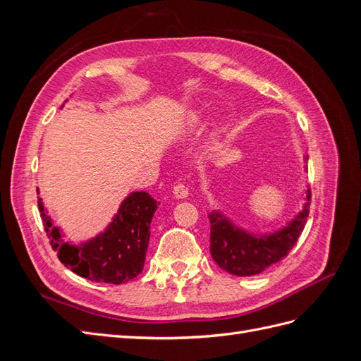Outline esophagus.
Instances as JSON below:
<instances>
[{
    "label": "esophagus",
    "instance_id": "obj_1",
    "mask_svg": "<svg viewBox=\"0 0 361 361\" xmlns=\"http://www.w3.org/2000/svg\"><path fill=\"white\" fill-rule=\"evenodd\" d=\"M188 194H190L188 188L185 187V185H182V183H178L176 187L173 188V195H174V197H176V199H187Z\"/></svg>",
    "mask_w": 361,
    "mask_h": 361
}]
</instances>
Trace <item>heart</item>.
I'll use <instances>...</instances> for the list:
<instances>
[{
	"label": "heart",
	"mask_w": 361,
	"mask_h": 361,
	"mask_svg": "<svg viewBox=\"0 0 361 361\" xmlns=\"http://www.w3.org/2000/svg\"><path fill=\"white\" fill-rule=\"evenodd\" d=\"M204 123H206V116L203 113L191 111L188 114H185V117L182 118V122L179 125V133L182 135L194 134V133H197V130H200L204 126ZM221 129H223L221 126H218L215 134H220Z\"/></svg>",
	"instance_id": "obj_1"
}]
</instances>
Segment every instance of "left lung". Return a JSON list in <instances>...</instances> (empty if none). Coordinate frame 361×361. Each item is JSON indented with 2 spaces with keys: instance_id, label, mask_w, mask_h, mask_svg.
<instances>
[{
  "instance_id": "left-lung-1",
  "label": "left lung",
  "mask_w": 361,
  "mask_h": 361,
  "mask_svg": "<svg viewBox=\"0 0 361 361\" xmlns=\"http://www.w3.org/2000/svg\"><path fill=\"white\" fill-rule=\"evenodd\" d=\"M309 157H304L307 162ZM310 190L305 191L301 209L292 220L272 232L255 233L238 226L221 209H214L209 215L211 223V255L215 264L228 274L248 277L277 264L297 244L309 216Z\"/></svg>"
}]
</instances>
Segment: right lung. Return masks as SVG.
Returning <instances> with one entry per match:
<instances>
[{
	"label": "right lung",
	"mask_w": 361,
	"mask_h": 361,
	"mask_svg": "<svg viewBox=\"0 0 361 361\" xmlns=\"http://www.w3.org/2000/svg\"><path fill=\"white\" fill-rule=\"evenodd\" d=\"M37 204L52 250L61 264L75 274L97 283L122 285L143 271L150 223L159 204L149 192L134 191L128 194L110 224L80 244L64 241L63 231L54 226L40 197Z\"/></svg>",
	"instance_id": "right-lung-1"
}]
</instances>
